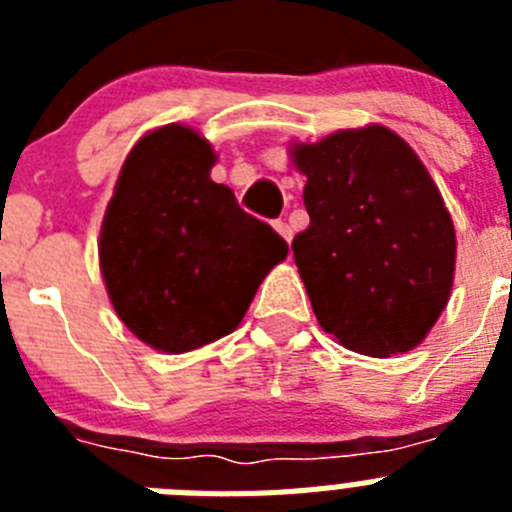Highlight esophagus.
I'll return each mask as SVG.
<instances>
[{
  "instance_id": "34e87169",
  "label": "esophagus",
  "mask_w": 512,
  "mask_h": 512,
  "mask_svg": "<svg viewBox=\"0 0 512 512\" xmlns=\"http://www.w3.org/2000/svg\"><path fill=\"white\" fill-rule=\"evenodd\" d=\"M274 228H277V233L282 235L284 241H292V228H289L287 223H284V220H274Z\"/></svg>"
}]
</instances>
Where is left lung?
Here are the masks:
<instances>
[{
  "label": "left lung",
  "instance_id": "obj_1",
  "mask_svg": "<svg viewBox=\"0 0 512 512\" xmlns=\"http://www.w3.org/2000/svg\"><path fill=\"white\" fill-rule=\"evenodd\" d=\"M307 230L292 251L320 328L364 356L418 346L446 307L456 233L413 148L382 125L300 143Z\"/></svg>",
  "mask_w": 512,
  "mask_h": 512
}]
</instances>
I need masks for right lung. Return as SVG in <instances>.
<instances>
[{
	"mask_svg": "<svg viewBox=\"0 0 512 512\" xmlns=\"http://www.w3.org/2000/svg\"><path fill=\"white\" fill-rule=\"evenodd\" d=\"M215 153L184 125L143 135L104 212L99 266L120 320L184 354L228 336L287 241L210 179Z\"/></svg>",
	"mask_w": 512,
	"mask_h": 512,
	"instance_id": "obj_1",
	"label": "right lung"
}]
</instances>
